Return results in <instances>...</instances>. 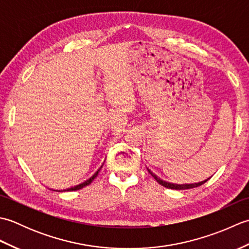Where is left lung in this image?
I'll list each match as a JSON object with an SVG mask.
<instances>
[{
    "instance_id": "left-lung-1",
    "label": "left lung",
    "mask_w": 249,
    "mask_h": 249,
    "mask_svg": "<svg viewBox=\"0 0 249 249\" xmlns=\"http://www.w3.org/2000/svg\"><path fill=\"white\" fill-rule=\"evenodd\" d=\"M147 171L151 174V176L154 178L158 184L162 185L163 187H167V188H170V189H176V190H179V189H189V188H195V187H198L201 186V185L204 184L208 179H204V181H201L198 183H192V184H176V183H170V182H167V181H163L160 178H158L156 174L153 173L150 169H147Z\"/></svg>"
}]
</instances>
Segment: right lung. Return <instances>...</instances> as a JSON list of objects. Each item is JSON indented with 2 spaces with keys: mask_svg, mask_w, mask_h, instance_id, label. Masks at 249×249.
I'll list each match as a JSON object with an SVG mask.
<instances>
[{
  "mask_svg": "<svg viewBox=\"0 0 249 249\" xmlns=\"http://www.w3.org/2000/svg\"><path fill=\"white\" fill-rule=\"evenodd\" d=\"M100 169H102V168H100ZM98 171H99V170H97L96 172H95V173L93 174V176H92L91 178H89V179H87V181H84L83 183H81V184H79V185H76V186H73V187H71V188H68V189H65V190H64V192H66V190H67V192H71V190H78V189H81V188H83L84 186H87V185H89V184H91V183H92V181H93V179H94L95 178H96V177H97V174H98Z\"/></svg>",
  "mask_w": 249,
  "mask_h": 249,
  "instance_id": "1",
  "label": "right lung"
}]
</instances>
